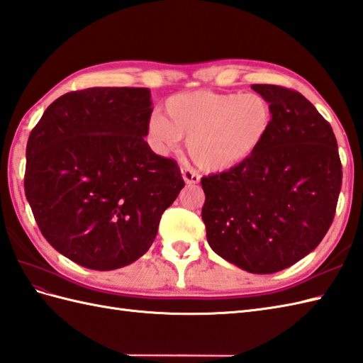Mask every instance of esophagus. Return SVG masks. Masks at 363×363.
<instances>
[{
	"mask_svg": "<svg viewBox=\"0 0 363 363\" xmlns=\"http://www.w3.org/2000/svg\"><path fill=\"white\" fill-rule=\"evenodd\" d=\"M181 173H182V179L187 184H198L199 182V174L195 170H191V168L182 167Z\"/></svg>",
	"mask_w": 363,
	"mask_h": 363,
	"instance_id": "obj_1",
	"label": "esophagus"
}]
</instances>
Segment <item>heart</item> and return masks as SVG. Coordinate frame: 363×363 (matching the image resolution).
Returning <instances> with one entry per match:
<instances>
[{
    "mask_svg": "<svg viewBox=\"0 0 363 363\" xmlns=\"http://www.w3.org/2000/svg\"><path fill=\"white\" fill-rule=\"evenodd\" d=\"M271 123V105L259 94L191 91L168 99L165 117H150L148 136L161 153L187 139L189 155L201 168L224 172L255 153Z\"/></svg>",
    "mask_w": 363,
    "mask_h": 363,
    "instance_id": "obj_1",
    "label": "heart"
}]
</instances>
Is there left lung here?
<instances>
[{
    "label": "left lung",
    "mask_w": 363,
    "mask_h": 363,
    "mask_svg": "<svg viewBox=\"0 0 363 363\" xmlns=\"http://www.w3.org/2000/svg\"><path fill=\"white\" fill-rule=\"evenodd\" d=\"M272 109L254 155L201 179L202 221L210 247L252 274L297 263L323 240L334 220L342 164L331 125L300 92L252 85Z\"/></svg>",
    "instance_id": "left-lung-1"
}]
</instances>
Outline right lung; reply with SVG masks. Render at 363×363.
<instances>
[{"label": "right lung", "mask_w": 363, "mask_h": 363, "mask_svg": "<svg viewBox=\"0 0 363 363\" xmlns=\"http://www.w3.org/2000/svg\"><path fill=\"white\" fill-rule=\"evenodd\" d=\"M151 111L148 88H88L58 97L32 130L24 191L43 237L74 263L131 264L182 190L178 164L143 139Z\"/></svg>", "instance_id": "obj_1"}]
</instances>
